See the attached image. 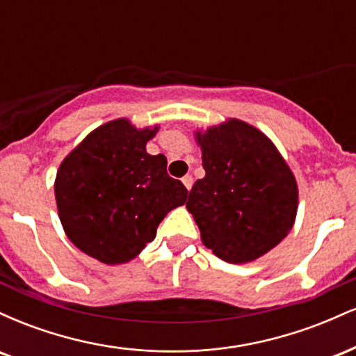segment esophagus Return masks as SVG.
<instances>
[{"label":"esophagus","instance_id":"obj_1","mask_svg":"<svg viewBox=\"0 0 356 356\" xmlns=\"http://www.w3.org/2000/svg\"><path fill=\"white\" fill-rule=\"evenodd\" d=\"M182 184H184V186H186L187 191H191L192 184H194V179H192V175H184V177H182Z\"/></svg>","mask_w":356,"mask_h":356}]
</instances>
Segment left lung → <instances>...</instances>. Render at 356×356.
Masks as SVG:
<instances>
[{
  "label": "left lung",
  "instance_id": "obj_1",
  "mask_svg": "<svg viewBox=\"0 0 356 356\" xmlns=\"http://www.w3.org/2000/svg\"><path fill=\"white\" fill-rule=\"evenodd\" d=\"M206 175L186 207L204 246L232 264L251 263L283 241L298 211V186L276 145L256 127L227 118L197 130Z\"/></svg>",
  "mask_w": 356,
  "mask_h": 356
}]
</instances>
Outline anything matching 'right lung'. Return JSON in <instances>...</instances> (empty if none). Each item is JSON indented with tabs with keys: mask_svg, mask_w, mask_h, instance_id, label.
<instances>
[{
	"mask_svg": "<svg viewBox=\"0 0 356 356\" xmlns=\"http://www.w3.org/2000/svg\"><path fill=\"white\" fill-rule=\"evenodd\" d=\"M154 129L127 118L90 132L58 167L55 197L65 234L85 254L124 264L154 241L167 212L187 189L167 174L165 155L147 154Z\"/></svg>",
	"mask_w": 356,
	"mask_h": 356,
	"instance_id": "right-lung-1",
	"label": "right lung"
}]
</instances>
